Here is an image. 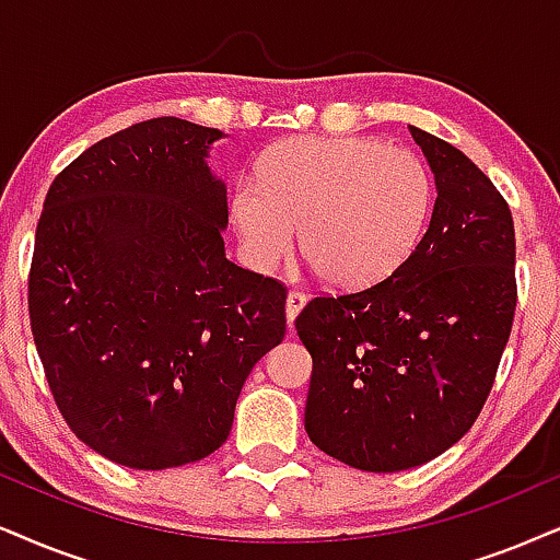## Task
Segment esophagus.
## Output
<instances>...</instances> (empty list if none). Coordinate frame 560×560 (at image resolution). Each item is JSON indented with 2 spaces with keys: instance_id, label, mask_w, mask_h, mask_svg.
<instances>
[{
  "instance_id": "34e87169",
  "label": "esophagus",
  "mask_w": 560,
  "mask_h": 560,
  "mask_svg": "<svg viewBox=\"0 0 560 560\" xmlns=\"http://www.w3.org/2000/svg\"><path fill=\"white\" fill-rule=\"evenodd\" d=\"M304 304H307V296H304L302 292H289L287 294V320H289V325H294V320H296V315L302 313V307Z\"/></svg>"
}]
</instances>
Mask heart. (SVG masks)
Segmentation results:
<instances>
[{
    "instance_id": "obj_1",
    "label": "heart",
    "mask_w": 560,
    "mask_h": 560,
    "mask_svg": "<svg viewBox=\"0 0 560 560\" xmlns=\"http://www.w3.org/2000/svg\"><path fill=\"white\" fill-rule=\"evenodd\" d=\"M431 209V178L413 152L370 137H296L268 152L258 178L232 194V222L253 266L302 253L325 281L364 289L406 264Z\"/></svg>"
}]
</instances>
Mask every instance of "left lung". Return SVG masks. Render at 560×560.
<instances>
[{"instance_id": "obj_1", "label": "left lung", "mask_w": 560, "mask_h": 560, "mask_svg": "<svg viewBox=\"0 0 560 560\" xmlns=\"http://www.w3.org/2000/svg\"><path fill=\"white\" fill-rule=\"evenodd\" d=\"M436 183L427 235L385 281L315 296L294 320L313 357L304 429L357 470L450 450L493 387L516 307L514 222L457 147L410 126Z\"/></svg>"}]
</instances>
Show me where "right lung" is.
I'll return each instance as SVG.
<instances>
[{
  "instance_id": "obj_1",
  "label": "right lung",
  "mask_w": 560,
  "mask_h": 560,
  "mask_svg": "<svg viewBox=\"0 0 560 560\" xmlns=\"http://www.w3.org/2000/svg\"><path fill=\"white\" fill-rule=\"evenodd\" d=\"M224 133L152 118L63 167L35 230L27 310L63 421L133 470L228 442L258 359L287 332V289L224 256Z\"/></svg>"
}]
</instances>
